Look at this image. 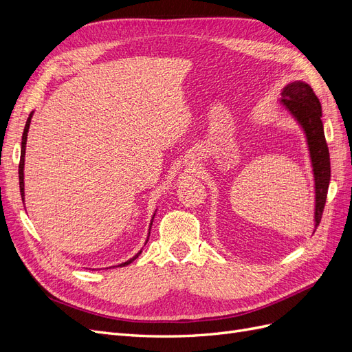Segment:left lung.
Listing matches in <instances>:
<instances>
[{
  "mask_svg": "<svg viewBox=\"0 0 352 352\" xmlns=\"http://www.w3.org/2000/svg\"><path fill=\"white\" fill-rule=\"evenodd\" d=\"M280 105L304 132L314 179V230L320 223L330 184V158L322 122V105L307 82L286 83Z\"/></svg>",
  "mask_w": 352,
  "mask_h": 352,
  "instance_id": "1",
  "label": "left lung"
}]
</instances>
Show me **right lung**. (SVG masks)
<instances>
[{
    "label": "right lung",
    "instance_id": "add662e5",
    "mask_svg": "<svg viewBox=\"0 0 352 352\" xmlns=\"http://www.w3.org/2000/svg\"><path fill=\"white\" fill-rule=\"evenodd\" d=\"M32 116H34V111H32V113L29 114L28 122H26V124H25V131H23V136H22V150H20V164H19V185H20V195H22L23 204H25V173H23V170H25V154H26V141H28V132H29V126H30ZM155 211H157V210H155ZM155 211H154V214H153V217H151L150 230H151V226H153V220H154V216H155ZM148 238H150V236H148ZM148 238H146L145 243L148 242ZM141 252H142V250H141L140 252H138V254H135L132 258H129V260L122 263V264H117V265H120V267H124V265L131 264L132 261H135L138 257H140Z\"/></svg>",
    "mask_w": 352,
    "mask_h": 352
}]
</instances>
